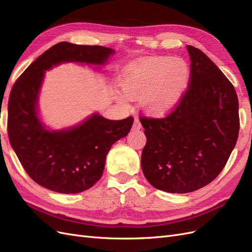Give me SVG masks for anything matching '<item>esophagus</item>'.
Listing matches in <instances>:
<instances>
[{
	"label": "esophagus",
	"instance_id": "obj_1",
	"mask_svg": "<svg viewBox=\"0 0 252 252\" xmlns=\"http://www.w3.org/2000/svg\"><path fill=\"white\" fill-rule=\"evenodd\" d=\"M142 128V124L139 119H134V122H133V125H132V129H141Z\"/></svg>",
	"mask_w": 252,
	"mask_h": 252
}]
</instances>
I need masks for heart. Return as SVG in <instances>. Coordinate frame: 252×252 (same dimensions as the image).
I'll return each mask as SVG.
<instances>
[{
	"mask_svg": "<svg viewBox=\"0 0 252 252\" xmlns=\"http://www.w3.org/2000/svg\"><path fill=\"white\" fill-rule=\"evenodd\" d=\"M190 69L181 58L150 57L129 64L122 78V88L129 97L144 95L151 114H164L179 102L188 85Z\"/></svg>",
	"mask_w": 252,
	"mask_h": 252,
	"instance_id": "heart-1",
	"label": "heart"
}]
</instances>
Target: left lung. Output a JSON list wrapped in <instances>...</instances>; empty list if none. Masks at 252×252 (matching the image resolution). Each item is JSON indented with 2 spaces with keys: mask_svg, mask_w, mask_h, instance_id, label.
<instances>
[{
  "mask_svg": "<svg viewBox=\"0 0 252 252\" xmlns=\"http://www.w3.org/2000/svg\"><path fill=\"white\" fill-rule=\"evenodd\" d=\"M190 78L174 109L164 118L141 116L147 142L145 178L170 193L194 191L223 170L238 141L239 100L231 82L203 51L188 45Z\"/></svg>",
  "mask_w": 252,
  "mask_h": 252,
  "instance_id": "8db88e82",
  "label": "left lung"
}]
</instances>
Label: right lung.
<instances>
[{
    "label": "right lung",
    "instance_id": "obj_1",
    "mask_svg": "<svg viewBox=\"0 0 252 252\" xmlns=\"http://www.w3.org/2000/svg\"><path fill=\"white\" fill-rule=\"evenodd\" d=\"M114 51L61 42L30 64L13 84L8 101V138L27 174L59 193H79L101 179L112 144L130 130L133 118L111 121L94 114L81 125L48 131L36 116L44 71L62 62L104 64Z\"/></svg>",
    "mask_w": 252,
    "mask_h": 252
}]
</instances>
